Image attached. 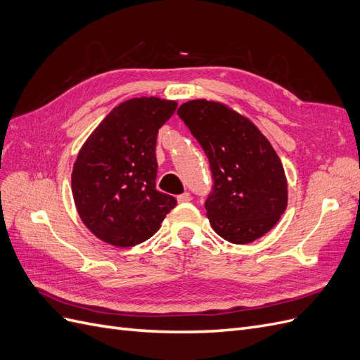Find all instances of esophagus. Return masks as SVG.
I'll list each match as a JSON object with an SVG mask.
<instances>
[{"label":"esophagus","instance_id":"esophagus-1","mask_svg":"<svg viewBox=\"0 0 360 360\" xmlns=\"http://www.w3.org/2000/svg\"><path fill=\"white\" fill-rule=\"evenodd\" d=\"M191 200H192V197H191V193H188V192H184V193H181L177 197L179 202H189Z\"/></svg>","mask_w":360,"mask_h":360}]
</instances>
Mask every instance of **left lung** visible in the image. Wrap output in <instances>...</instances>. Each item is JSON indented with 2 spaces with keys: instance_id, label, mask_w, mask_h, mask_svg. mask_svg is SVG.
Segmentation results:
<instances>
[{
  "instance_id": "8db88e82",
  "label": "left lung",
  "mask_w": 360,
  "mask_h": 360,
  "mask_svg": "<svg viewBox=\"0 0 360 360\" xmlns=\"http://www.w3.org/2000/svg\"><path fill=\"white\" fill-rule=\"evenodd\" d=\"M177 114L210 162L213 188L205 210L216 234L246 245L270 231L287 209L288 186L269 139L221 102L189 101Z\"/></svg>"
}]
</instances>
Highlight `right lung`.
Returning <instances> with one entry per match:
<instances>
[{
  "label": "right lung",
  "mask_w": 360,
  "mask_h": 360,
  "mask_svg": "<svg viewBox=\"0 0 360 360\" xmlns=\"http://www.w3.org/2000/svg\"><path fill=\"white\" fill-rule=\"evenodd\" d=\"M177 102L135 97L115 106L81 147L72 193L81 221L101 240L129 248L153 236L177 205L156 191V138Z\"/></svg>",
  "instance_id": "1"
}]
</instances>
